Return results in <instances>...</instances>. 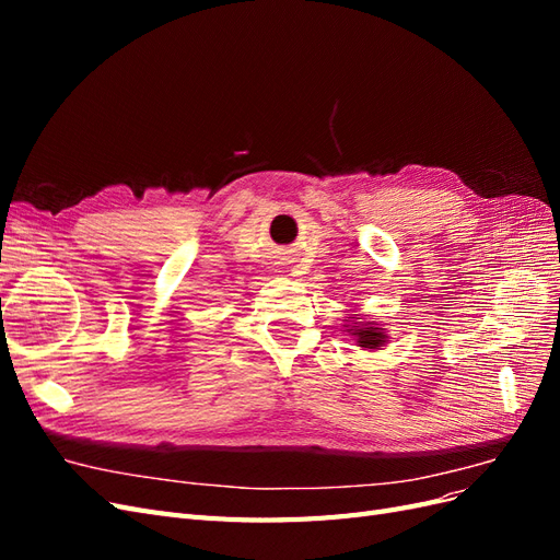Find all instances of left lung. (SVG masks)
<instances>
[{"label":"left lung","instance_id":"8db88e82","mask_svg":"<svg viewBox=\"0 0 560 560\" xmlns=\"http://www.w3.org/2000/svg\"><path fill=\"white\" fill-rule=\"evenodd\" d=\"M360 319V317H358ZM354 327H350L348 331L358 338V346L360 348H366V350H378L385 341H387V336H385V331L381 329V327H376L374 322H366V325H358V322H352Z\"/></svg>","mask_w":560,"mask_h":560}]
</instances>
